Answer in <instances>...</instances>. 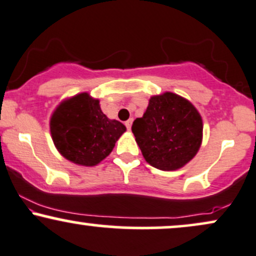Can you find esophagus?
Listing matches in <instances>:
<instances>
[{
	"instance_id": "obj_1",
	"label": "esophagus",
	"mask_w": 256,
	"mask_h": 256,
	"mask_svg": "<svg viewBox=\"0 0 256 256\" xmlns=\"http://www.w3.org/2000/svg\"><path fill=\"white\" fill-rule=\"evenodd\" d=\"M132 122H134V119H132V118H130V119L126 120V122H125V126H126V128H128V130H130V128H131Z\"/></svg>"
}]
</instances>
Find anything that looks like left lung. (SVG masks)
I'll use <instances>...</instances> for the list:
<instances>
[{"mask_svg": "<svg viewBox=\"0 0 256 256\" xmlns=\"http://www.w3.org/2000/svg\"><path fill=\"white\" fill-rule=\"evenodd\" d=\"M132 132L146 161L161 170L184 167L198 152L202 116L190 101L173 93L152 96Z\"/></svg>", "mask_w": 256, "mask_h": 256, "instance_id": "8db88e82", "label": "left lung"}]
</instances>
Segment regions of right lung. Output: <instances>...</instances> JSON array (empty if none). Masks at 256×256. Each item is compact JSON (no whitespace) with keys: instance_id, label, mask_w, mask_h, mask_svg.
<instances>
[{"instance_id":"right-lung-1","label":"right lung","mask_w":256,"mask_h":256,"mask_svg":"<svg viewBox=\"0 0 256 256\" xmlns=\"http://www.w3.org/2000/svg\"><path fill=\"white\" fill-rule=\"evenodd\" d=\"M50 128L58 152L81 166H95L102 161L126 131L118 120L107 118L98 100L87 93L62 102L52 114Z\"/></svg>"}]
</instances>
